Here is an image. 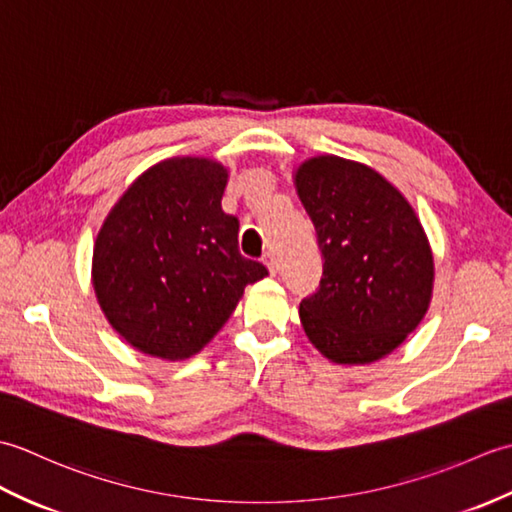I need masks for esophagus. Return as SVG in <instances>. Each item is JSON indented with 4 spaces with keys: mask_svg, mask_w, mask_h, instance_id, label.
I'll list each match as a JSON object with an SVG mask.
<instances>
[{
    "mask_svg": "<svg viewBox=\"0 0 512 512\" xmlns=\"http://www.w3.org/2000/svg\"><path fill=\"white\" fill-rule=\"evenodd\" d=\"M262 259H264V264L268 266L270 273L275 275V273H277V259H275V255H273V253H264Z\"/></svg>",
    "mask_w": 512,
    "mask_h": 512,
    "instance_id": "esophagus-1",
    "label": "esophagus"
}]
</instances>
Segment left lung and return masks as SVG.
<instances>
[{"label":"left lung","instance_id":"obj_1","mask_svg":"<svg viewBox=\"0 0 512 512\" xmlns=\"http://www.w3.org/2000/svg\"><path fill=\"white\" fill-rule=\"evenodd\" d=\"M295 182L323 262L317 292L301 299L303 330L334 363L378 361L418 328L429 308L427 235L400 191L358 162L310 158Z\"/></svg>","mask_w":512,"mask_h":512}]
</instances>
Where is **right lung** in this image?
<instances>
[{
  "label": "right lung",
  "mask_w": 512,
  "mask_h": 512,
  "mask_svg": "<svg viewBox=\"0 0 512 512\" xmlns=\"http://www.w3.org/2000/svg\"><path fill=\"white\" fill-rule=\"evenodd\" d=\"M228 173L204 158L147 169L107 215L92 277L105 317L136 350L182 361L209 343L268 268L239 253L222 211Z\"/></svg>",
  "instance_id": "add662e5"
}]
</instances>
